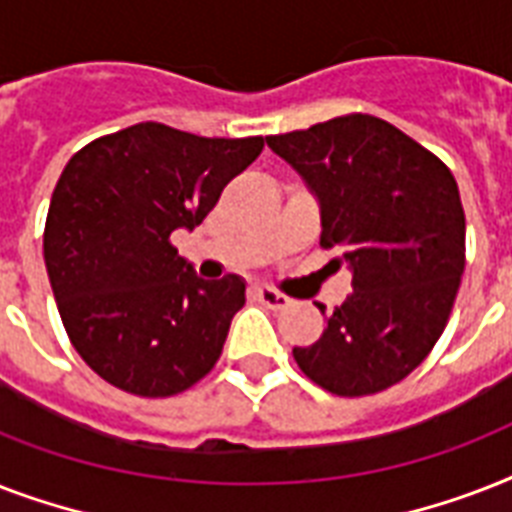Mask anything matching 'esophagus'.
Listing matches in <instances>:
<instances>
[{
    "label": "esophagus",
    "mask_w": 512,
    "mask_h": 512,
    "mask_svg": "<svg viewBox=\"0 0 512 512\" xmlns=\"http://www.w3.org/2000/svg\"><path fill=\"white\" fill-rule=\"evenodd\" d=\"M255 297L263 305L273 308V311H284V308L292 305V297H287L284 292H276V289L271 287H255Z\"/></svg>",
    "instance_id": "obj_1"
}]
</instances>
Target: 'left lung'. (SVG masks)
I'll list each match as a JSON object with an SVG mask.
<instances>
[{
    "label": "left lung",
    "instance_id": "left-lung-1",
    "mask_svg": "<svg viewBox=\"0 0 512 512\" xmlns=\"http://www.w3.org/2000/svg\"><path fill=\"white\" fill-rule=\"evenodd\" d=\"M265 140L319 196L321 247L342 249L353 271L324 335L292 356L335 396L382 393L428 358L452 316L465 271L457 180L433 151L369 114Z\"/></svg>",
    "mask_w": 512,
    "mask_h": 512
}]
</instances>
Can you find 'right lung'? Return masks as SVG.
I'll list each match as a JSON object with an SVG mask.
<instances>
[{
  "mask_svg": "<svg viewBox=\"0 0 512 512\" xmlns=\"http://www.w3.org/2000/svg\"><path fill=\"white\" fill-rule=\"evenodd\" d=\"M265 140L132 124L71 156L44 223V265L66 335L92 372L140 398L204 380L223 353L244 281H204L177 255Z\"/></svg>",
  "mask_w": 512,
  "mask_h": 512,
  "instance_id": "add662e5",
  "label": "right lung"
}]
</instances>
